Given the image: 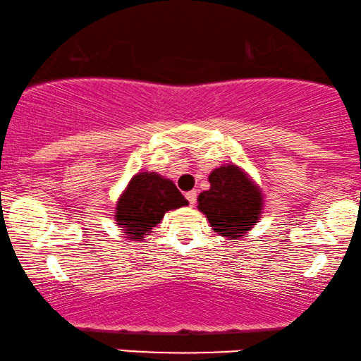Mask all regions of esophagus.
I'll use <instances>...</instances> for the list:
<instances>
[{"mask_svg":"<svg viewBox=\"0 0 361 361\" xmlns=\"http://www.w3.org/2000/svg\"><path fill=\"white\" fill-rule=\"evenodd\" d=\"M185 197H187V200H189V204H190L192 207H194V205H195V202H197V192H195V190L187 192Z\"/></svg>","mask_w":361,"mask_h":361,"instance_id":"34e87169","label":"esophagus"}]
</instances>
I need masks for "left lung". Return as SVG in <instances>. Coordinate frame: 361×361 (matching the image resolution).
<instances>
[{
  "label": "left lung",
  "mask_w": 361,
  "mask_h": 361,
  "mask_svg": "<svg viewBox=\"0 0 361 361\" xmlns=\"http://www.w3.org/2000/svg\"><path fill=\"white\" fill-rule=\"evenodd\" d=\"M210 189L197 197V209L212 230L226 240H240L258 224L264 195L261 187L240 166L228 162L209 174Z\"/></svg>",
  "instance_id": "1"
}]
</instances>
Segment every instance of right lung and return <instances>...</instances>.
Listing matches in <instances>:
<instances>
[{
  "instance_id": "obj_1",
  "label": "right lung",
  "mask_w": 361,
  "mask_h": 361,
  "mask_svg": "<svg viewBox=\"0 0 361 361\" xmlns=\"http://www.w3.org/2000/svg\"><path fill=\"white\" fill-rule=\"evenodd\" d=\"M189 205L174 182L157 172L140 171L128 182L115 205V221L126 240L142 241L166 212Z\"/></svg>"
}]
</instances>
